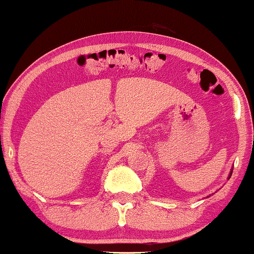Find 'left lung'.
Wrapping results in <instances>:
<instances>
[{
    "mask_svg": "<svg viewBox=\"0 0 254 254\" xmlns=\"http://www.w3.org/2000/svg\"><path fill=\"white\" fill-rule=\"evenodd\" d=\"M232 172H233V171H230V174H229V178H230V176H232Z\"/></svg>",
    "mask_w": 254,
    "mask_h": 254,
    "instance_id": "obj_1",
    "label": "left lung"
}]
</instances>
